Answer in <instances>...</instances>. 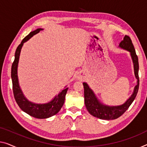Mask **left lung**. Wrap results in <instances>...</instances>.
Returning a JSON list of instances; mask_svg holds the SVG:
<instances>
[{
  "instance_id": "left-lung-1",
  "label": "left lung",
  "mask_w": 147,
  "mask_h": 147,
  "mask_svg": "<svg viewBox=\"0 0 147 147\" xmlns=\"http://www.w3.org/2000/svg\"><path fill=\"white\" fill-rule=\"evenodd\" d=\"M119 47L127 50L131 53V55L132 57L133 64H134L135 74L137 79V84L135 87L133 94L125 103L121 106H108L100 104L92 90L90 88L86 83H83L84 90V103L87 110L92 115L101 119L111 120L119 117L125 112L127 109L132 104L139 90V61H138V57L135 52L134 46L129 36H125L123 39L120 43Z\"/></svg>"
}]
</instances>
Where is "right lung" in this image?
<instances>
[{
  "label": "right lung",
  "instance_id": "add662e5",
  "mask_svg": "<svg viewBox=\"0 0 147 147\" xmlns=\"http://www.w3.org/2000/svg\"><path fill=\"white\" fill-rule=\"evenodd\" d=\"M41 30L42 29L41 28H38L34 31L30 32L27 36L23 39L20 44L18 46L16 52H15L14 61L12 63V69H11V77H12L13 94H14L15 100L22 110L34 117L38 118V119H45V118L50 117L57 114L60 111L65 102V96H66L68 88L62 90L61 92L59 94V95L56 96L54 99L49 103L45 104H34L28 101L23 95V93L22 92V90L20 88L17 75V68L20 53L24 43L32 38L34 35L38 34Z\"/></svg>",
  "mask_w": 147,
  "mask_h": 147
}]
</instances>
